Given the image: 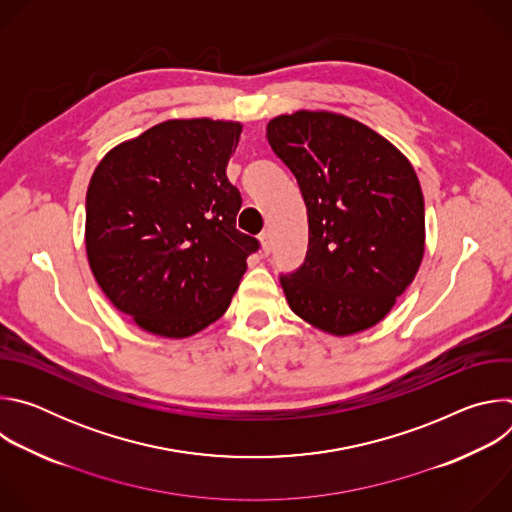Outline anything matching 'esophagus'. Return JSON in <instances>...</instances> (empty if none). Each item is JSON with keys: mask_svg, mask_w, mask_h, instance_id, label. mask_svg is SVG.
Returning <instances> with one entry per match:
<instances>
[{"mask_svg": "<svg viewBox=\"0 0 512 512\" xmlns=\"http://www.w3.org/2000/svg\"><path fill=\"white\" fill-rule=\"evenodd\" d=\"M259 243H261V253H263V255H269V253H271V239H269V233H267V231H263V233L259 235Z\"/></svg>", "mask_w": 512, "mask_h": 512, "instance_id": "obj_1", "label": "esophagus"}]
</instances>
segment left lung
<instances>
[{
	"instance_id": "obj_1",
	"label": "left lung",
	"mask_w": 512,
	"mask_h": 512,
	"mask_svg": "<svg viewBox=\"0 0 512 512\" xmlns=\"http://www.w3.org/2000/svg\"><path fill=\"white\" fill-rule=\"evenodd\" d=\"M267 141L308 208L306 261L279 277L289 308L334 336L373 328L413 281L425 251L413 166L371 127L330 111L273 117Z\"/></svg>"
}]
</instances>
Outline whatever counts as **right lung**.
<instances>
[{"label": "right lung", "mask_w": 512, "mask_h": 512, "mask_svg": "<svg viewBox=\"0 0 512 512\" xmlns=\"http://www.w3.org/2000/svg\"><path fill=\"white\" fill-rule=\"evenodd\" d=\"M241 123L170 119L119 143L87 190L85 245L111 304L145 332L186 338L231 306L259 241L237 231L227 178Z\"/></svg>", "instance_id": "right-lung-1"}]
</instances>
